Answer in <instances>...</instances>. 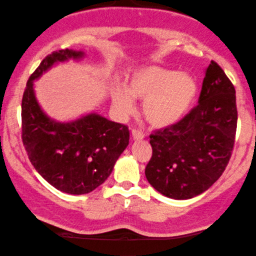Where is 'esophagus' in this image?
Returning a JSON list of instances; mask_svg holds the SVG:
<instances>
[{"instance_id": "1", "label": "esophagus", "mask_w": 256, "mask_h": 256, "mask_svg": "<svg viewBox=\"0 0 256 256\" xmlns=\"http://www.w3.org/2000/svg\"><path fill=\"white\" fill-rule=\"evenodd\" d=\"M132 138H133L134 140H142L145 136H144L142 132L139 130V129H133V130H132Z\"/></svg>"}]
</instances>
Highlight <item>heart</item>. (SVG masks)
<instances>
[{
    "label": "heart",
    "mask_w": 256,
    "mask_h": 256,
    "mask_svg": "<svg viewBox=\"0 0 256 256\" xmlns=\"http://www.w3.org/2000/svg\"><path fill=\"white\" fill-rule=\"evenodd\" d=\"M197 94V82L190 74L151 66L130 74L127 88L116 87L112 102L117 110L129 114L136 98L144 99V116L156 127H166L182 120Z\"/></svg>",
    "instance_id": "obj_1"
}]
</instances>
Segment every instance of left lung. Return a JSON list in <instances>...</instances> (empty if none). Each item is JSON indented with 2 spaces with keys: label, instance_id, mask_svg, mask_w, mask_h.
Listing matches in <instances>:
<instances>
[{
  "label": "left lung",
  "instance_id": "8db88e82",
  "mask_svg": "<svg viewBox=\"0 0 256 256\" xmlns=\"http://www.w3.org/2000/svg\"><path fill=\"white\" fill-rule=\"evenodd\" d=\"M237 129L234 86L212 60L198 104L179 122L150 136L152 157L145 175L152 188L174 200L208 190L224 173Z\"/></svg>",
  "mask_w": 256,
  "mask_h": 256
}]
</instances>
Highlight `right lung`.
Instances as JSON below:
<instances>
[{"instance_id":"1","label":"right lung","mask_w":256,"mask_h":256,"mask_svg":"<svg viewBox=\"0 0 256 256\" xmlns=\"http://www.w3.org/2000/svg\"><path fill=\"white\" fill-rule=\"evenodd\" d=\"M82 56L71 50L48 54L28 77L22 100V140L31 164L52 186L71 194H88L102 185L129 144L127 126L96 114L58 123L37 104L34 80L54 62Z\"/></svg>"}]
</instances>
